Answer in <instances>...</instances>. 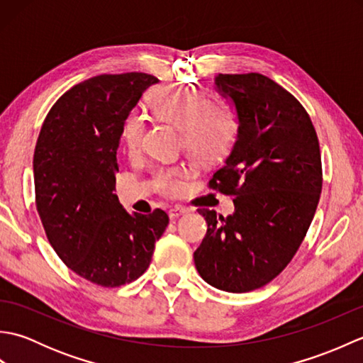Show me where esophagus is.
<instances>
[{"instance_id":"obj_1","label":"esophagus","mask_w":363,"mask_h":363,"mask_svg":"<svg viewBox=\"0 0 363 363\" xmlns=\"http://www.w3.org/2000/svg\"><path fill=\"white\" fill-rule=\"evenodd\" d=\"M186 213H189V209H187V207H182V206H176V207H173V209L168 211V215H169V218H172V220L181 217V215H186Z\"/></svg>"}]
</instances>
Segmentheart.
Returning <instances> with one entry per match:
<instances>
[{
  "label": "heart",
  "instance_id": "obj_1",
  "mask_svg": "<svg viewBox=\"0 0 363 363\" xmlns=\"http://www.w3.org/2000/svg\"><path fill=\"white\" fill-rule=\"evenodd\" d=\"M154 113L160 120L181 130L182 146L199 162H213L230 150L238 129L234 109L225 103H209V98L196 87H160L150 96ZM143 133L140 115H129L125 121L123 140L126 150L134 152ZM189 176L186 168H165L156 174L162 194L176 196L184 190Z\"/></svg>",
  "mask_w": 363,
  "mask_h": 363
}]
</instances>
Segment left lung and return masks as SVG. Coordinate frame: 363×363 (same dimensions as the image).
Instances as JSON below:
<instances>
[{
    "label": "left lung",
    "mask_w": 363,
    "mask_h": 363,
    "mask_svg": "<svg viewBox=\"0 0 363 363\" xmlns=\"http://www.w3.org/2000/svg\"><path fill=\"white\" fill-rule=\"evenodd\" d=\"M215 89L234 103L238 129L209 187L234 195L235 211H198L207 233L194 259L212 287L245 293L273 281L303 243L323 186L320 145L309 113L267 76L218 74Z\"/></svg>",
    "instance_id": "obj_1"
}]
</instances>
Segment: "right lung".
<instances>
[{
  "mask_svg": "<svg viewBox=\"0 0 363 363\" xmlns=\"http://www.w3.org/2000/svg\"><path fill=\"white\" fill-rule=\"evenodd\" d=\"M157 78L99 74L76 84L46 115L34 151L35 206L64 264L101 287H120L150 267L168 215L128 213L115 174L125 120Z\"/></svg>",
  "mask_w": 363,
  "mask_h": 363,
  "instance_id": "1",
  "label": "right lung"
}]
</instances>
